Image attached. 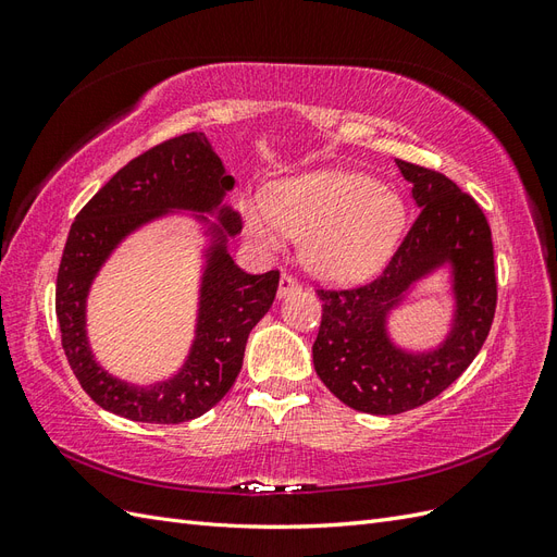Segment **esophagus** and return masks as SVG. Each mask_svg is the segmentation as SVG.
<instances>
[{"mask_svg":"<svg viewBox=\"0 0 557 557\" xmlns=\"http://www.w3.org/2000/svg\"><path fill=\"white\" fill-rule=\"evenodd\" d=\"M295 290H299V283L290 276V274H283L281 276V281H278V299H283V297H288V295H293Z\"/></svg>","mask_w":557,"mask_h":557,"instance_id":"obj_1","label":"esophagus"}]
</instances>
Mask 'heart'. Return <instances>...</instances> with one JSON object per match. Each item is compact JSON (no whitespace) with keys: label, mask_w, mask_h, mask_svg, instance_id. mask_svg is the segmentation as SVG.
<instances>
[{"label":"heart","mask_w":557,"mask_h":557,"mask_svg":"<svg viewBox=\"0 0 557 557\" xmlns=\"http://www.w3.org/2000/svg\"><path fill=\"white\" fill-rule=\"evenodd\" d=\"M246 232L278 248L283 234L301 239V260L325 281H356L391 256L404 205L395 190L356 172L325 170L281 181L269 199H250Z\"/></svg>","instance_id":"heart-1"}]
</instances>
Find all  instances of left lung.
I'll return each instance as SVG.
<instances>
[{
    "mask_svg": "<svg viewBox=\"0 0 557 557\" xmlns=\"http://www.w3.org/2000/svg\"><path fill=\"white\" fill-rule=\"evenodd\" d=\"M397 166L420 211L393 260L360 288L318 290L315 374L346 407L374 416L409 411L444 393L479 356L497 305L493 234L481 207L440 172L404 160ZM440 271L454 301L447 336L425 351L399 347L389 315Z\"/></svg>",
    "mask_w": 557,
    "mask_h": 557,
    "instance_id": "1",
    "label": "left lung"
}]
</instances>
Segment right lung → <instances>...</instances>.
Returning <instances> with one entry per match:
<instances>
[{"mask_svg":"<svg viewBox=\"0 0 557 557\" xmlns=\"http://www.w3.org/2000/svg\"><path fill=\"white\" fill-rule=\"evenodd\" d=\"M232 190L234 178L207 134L188 132L127 162L76 215L58 269L55 313L64 356L102 409L137 423H185L215 407L237 381L248 334L274 305L278 272L246 274L234 264L227 244L242 232V218L225 201ZM170 214L193 216L208 237L196 336L172 377L137 386L96 362L87 339V295L117 245Z\"/></svg>","mask_w":557,"mask_h":557,"instance_id":"right-lung-1","label":"right lung"}]
</instances>
